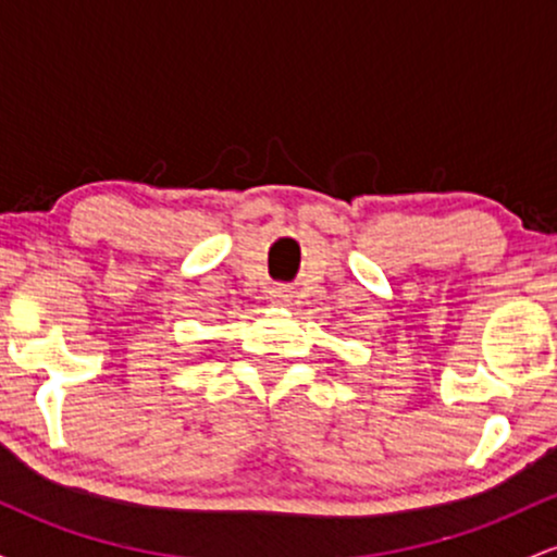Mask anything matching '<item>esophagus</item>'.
Listing matches in <instances>:
<instances>
[{
  "instance_id": "obj_1",
  "label": "esophagus",
  "mask_w": 557,
  "mask_h": 557,
  "mask_svg": "<svg viewBox=\"0 0 557 557\" xmlns=\"http://www.w3.org/2000/svg\"><path fill=\"white\" fill-rule=\"evenodd\" d=\"M290 287L287 285H274L272 290H270V300L272 304H287V300H290Z\"/></svg>"
}]
</instances>
